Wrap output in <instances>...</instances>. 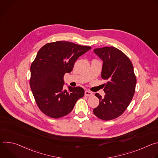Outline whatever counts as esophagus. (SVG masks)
Here are the masks:
<instances>
[{
	"label": "esophagus",
	"instance_id": "esophagus-1",
	"mask_svg": "<svg viewBox=\"0 0 158 158\" xmlns=\"http://www.w3.org/2000/svg\"><path fill=\"white\" fill-rule=\"evenodd\" d=\"M93 95V94L92 92H90L89 91H85V96H91Z\"/></svg>",
	"mask_w": 158,
	"mask_h": 158
}]
</instances>
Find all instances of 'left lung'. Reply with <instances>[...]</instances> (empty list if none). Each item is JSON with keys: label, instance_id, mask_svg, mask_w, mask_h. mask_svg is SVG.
I'll return each mask as SVG.
<instances>
[{"label": "left lung", "instance_id": "obj_1", "mask_svg": "<svg viewBox=\"0 0 158 158\" xmlns=\"http://www.w3.org/2000/svg\"><path fill=\"white\" fill-rule=\"evenodd\" d=\"M94 53L103 61L101 77L107 80L102 98L98 93L99 106L93 110L99 119L109 121L117 118L129 105L135 92L136 77L130 59L114 47L94 49Z\"/></svg>", "mask_w": 158, "mask_h": 158}]
</instances>
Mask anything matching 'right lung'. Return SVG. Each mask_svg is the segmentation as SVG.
Masks as SVG:
<instances>
[{"instance_id": "obj_1", "label": "right lung", "mask_w": 158, "mask_h": 158, "mask_svg": "<svg viewBox=\"0 0 158 158\" xmlns=\"http://www.w3.org/2000/svg\"><path fill=\"white\" fill-rule=\"evenodd\" d=\"M91 49L67 41L46 44L40 48L31 66L30 86L40 110L52 118L72 111L84 95L81 87L64 89V76L70 73L75 62Z\"/></svg>"}]
</instances>
